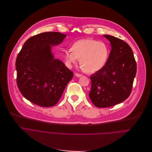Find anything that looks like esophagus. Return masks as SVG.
I'll return each instance as SVG.
<instances>
[{
	"label": "esophagus",
	"instance_id": "obj_1",
	"mask_svg": "<svg viewBox=\"0 0 152 152\" xmlns=\"http://www.w3.org/2000/svg\"><path fill=\"white\" fill-rule=\"evenodd\" d=\"M75 76L77 77H80L82 76V74H79V73H77V72L75 74Z\"/></svg>",
	"mask_w": 152,
	"mask_h": 152
}]
</instances>
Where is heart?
<instances>
[{"mask_svg": "<svg viewBox=\"0 0 152 152\" xmlns=\"http://www.w3.org/2000/svg\"><path fill=\"white\" fill-rule=\"evenodd\" d=\"M109 48L104 42L93 39H83L75 42L72 48L65 52L68 66L75 64L80 59V64L88 73L95 72L105 65L108 56Z\"/></svg>", "mask_w": 152, "mask_h": 152, "instance_id": "obj_1", "label": "heart"}]
</instances>
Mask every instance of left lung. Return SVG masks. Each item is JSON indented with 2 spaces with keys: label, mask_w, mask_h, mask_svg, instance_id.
Listing matches in <instances>:
<instances>
[{
  "label": "left lung",
  "mask_w": 152,
  "mask_h": 152,
  "mask_svg": "<svg viewBox=\"0 0 152 152\" xmlns=\"http://www.w3.org/2000/svg\"><path fill=\"white\" fill-rule=\"evenodd\" d=\"M111 49L105 65L90 77L89 98L99 108L120 104L130 95L137 73V63L130 46L123 40L104 35Z\"/></svg>",
  "instance_id": "obj_1"
}]
</instances>
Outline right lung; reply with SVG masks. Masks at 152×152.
<instances>
[{"label": "right lung", "instance_id": "add662e5", "mask_svg": "<svg viewBox=\"0 0 152 152\" xmlns=\"http://www.w3.org/2000/svg\"><path fill=\"white\" fill-rule=\"evenodd\" d=\"M66 37L56 32L36 35L24 42L17 55L18 88L26 99L36 105H55L73 77V72L51 52V46L60 44Z\"/></svg>", "mask_w": 152, "mask_h": 152}]
</instances>
